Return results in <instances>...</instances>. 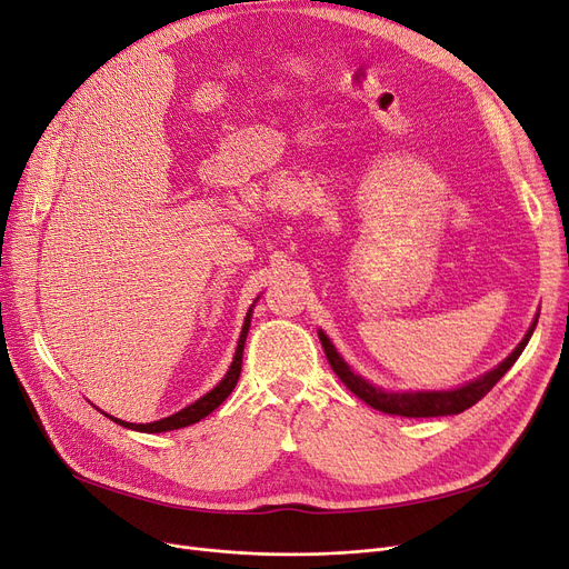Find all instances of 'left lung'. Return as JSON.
Segmentation results:
<instances>
[{
	"instance_id": "left-lung-1",
	"label": "left lung",
	"mask_w": 569,
	"mask_h": 569,
	"mask_svg": "<svg viewBox=\"0 0 569 569\" xmlns=\"http://www.w3.org/2000/svg\"><path fill=\"white\" fill-rule=\"evenodd\" d=\"M537 319L532 321L530 330L525 332L522 342L509 353V359H503L495 370L486 372L478 380L459 387V389H450V391H385L380 387H372L370 382H366L361 375H356L345 361L342 356L335 351L332 342L328 340V335L323 330H319V340L323 345V351L328 356V363L335 370V375L340 377L345 382V387L361 398L363 403H368L370 408L387 412V415H401V417H443V415H459L469 410L471 406H476L482 396H486L507 370L518 361V356L522 353L525 345L530 342L532 332H535Z\"/></svg>"
}]
</instances>
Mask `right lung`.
<instances>
[{
    "mask_svg": "<svg viewBox=\"0 0 569 569\" xmlns=\"http://www.w3.org/2000/svg\"><path fill=\"white\" fill-rule=\"evenodd\" d=\"M250 313H252V307L248 309L246 313V321H243V328H241V338H239V345H237V353H234V361H231L227 375L220 380L218 387L210 389L206 396H201L199 401H194L192 406L182 408L180 412L171 415V417H163L159 419V422H150V425H133V422H121V419L108 415L112 422L126 427V429H133V431H142V433H161V431H173V429H182V427H189V425H197L199 419L208 417L210 412H213L224 398L231 393V389L237 387L239 382V375H241V361H243V345H246V338H248V328H250Z\"/></svg>",
    "mask_w": 569,
    "mask_h": 569,
    "instance_id": "obj_1",
    "label": "right lung"
}]
</instances>
